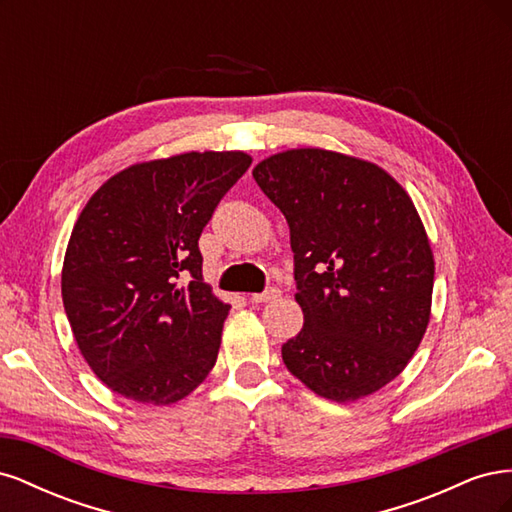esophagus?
<instances>
[{"label":"esophagus","instance_id":"1","mask_svg":"<svg viewBox=\"0 0 512 512\" xmlns=\"http://www.w3.org/2000/svg\"><path fill=\"white\" fill-rule=\"evenodd\" d=\"M282 297V290L280 288H267L265 292H256V294H250V301L252 303H267V301H275Z\"/></svg>","mask_w":512,"mask_h":512}]
</instances>
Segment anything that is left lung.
Returning a JSON list of instances; mask_svg holds the SVG:
<instances>
[{
    "label": "left lung",
    "instance_id": "left-lung-1",
    "mask_svg": "<svg viewBox=\"0 0 512 512\" xmlns=\"http://www.w3.org/2000/svg\"><path fill=\"white\" fill-rule=\"evenodd\" d=\"M252 175L290 228L303 329L282 346L288 371L337 404L380 391L431 316L436 265L412 198L384 168L316 147Z\"/></svg>",
    "mask_w": 512,
    "mask_h": 512
}]
</instances>
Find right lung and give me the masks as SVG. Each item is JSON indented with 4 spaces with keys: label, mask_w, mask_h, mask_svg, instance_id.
Returning a JSON list of instances; mask_svg holds the SVG:
<instances>
[{
    "label": "right lung",
    "mask_w": 512,
    "mask_h": 512,
    "mask_svg": "<svg viewBox=\"0 0 512 512\" xmlns=\"http://www.w3.org/2000/svg\"><path fill=\"white\" fill-rule=\"evenodd\" d=\"M243 151H190L123 168L87 200L61 299L87 365L113 393L168 406L215 365L230 305L203 282L200 232L250 168Z\"/></svg>",
    "instance_id": "1"
}]
</instances>
